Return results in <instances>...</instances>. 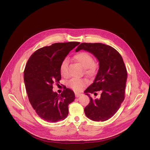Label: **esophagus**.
<instances>
[{"mask_svg":"<svg viewBox=\"0 0 150 150\" xmlns=\"http://www.w3.org/2000/svg\"><path fill=\"white\" fill-rule=\"evenodd\" d=\"M75 95L76 97H80L81 95V93H75Z\"/></svg>","mask_w":150,"mask_h":150,"instance_id":"esophagus-1","label":"esophagus"}]
</instances>
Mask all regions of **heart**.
<instances>
[{"label": "heart", "instance_id": "obj_1", "mask_svg": "<svg viewBox=\"0 0 150 150\" xmlns=\"http://www.w3.org/2000/svg\"><path fill=\"white\" fill-rule=\"evenodd\" d=\"M74 59L84 68V72L88 75H94L97 70V64L94 62L93 57L88 52L82 51L74 56ZM68 61L64 59L61 65L59 71L62 76L67 75ZM88 84V80L84 79H72L69 81V86L75 91H80Z\"/></svg>", "mask_w": 150, "mask_h": 150}]
</instances>
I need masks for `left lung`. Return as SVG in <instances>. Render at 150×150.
<instances>
[{"mask_svg":"<svg viewBox=\"0 0 150 150\" xmlns=\"http://www.w3.org/2000/svg\"><path fill=\"white\" fill-rule=\"evenodd\" d=\"M81 50L92 53L99 62V69L94 83L84 93L90 98L84 113L90 120L104 121L111 118L125 100L127 70L121 54L113 47L100 43H82L75 51ZM101 92V98L93 100L89 93Z\"/></svg>","mask_w":150,"mask_h":150,"instance_id":"8db88e82","label":"left lung"}]
</instances>
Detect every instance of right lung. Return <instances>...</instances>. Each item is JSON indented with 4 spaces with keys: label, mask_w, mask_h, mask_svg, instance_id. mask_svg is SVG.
<instances>
[{
    "label": "right lung",
    "mask_w": 150,
    "mask_h": 150,
    "mask_svg": "<svg viewBox=\"0 0 150 150\" xmlns=\"http://www.w3.org/2000/svg\"><path fill=\"white\" fill-rule=\"evenodd\" d=\"M80 42L56 43L35 51L29 57L24 71V80L29 100L43 120L57 122L69 113V105L75 94L65 88L61 94L53 91V84L61 79L59 68L69 52Z\"/></svg>",
    "instance_id": "obj_1"
}]
</instances>
